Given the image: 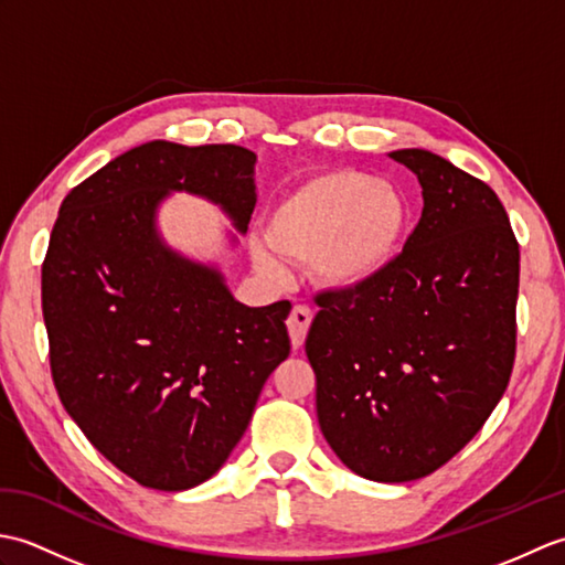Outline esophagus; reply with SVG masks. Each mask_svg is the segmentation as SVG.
<instances>
[{
    "instance_id": "esophagus-1",
    "label": "esophagus",
    "mask_w": 565,
    "mask_h": 565,
    "mask_svg": "<svg viewBox=\"0 0 565 565\" xmlns=\"http://www.w3.org/2000/svg\"><path fill=\"white\" fill-rule=\"evenodd\" d=\"M310 322H313V310H310L308 306H301V303L294 306L289 320H286V328H289L294 350H301Z\"/></svg>"
}]
</instances>
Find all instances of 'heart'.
I'll list each match as a JSON object with an SVG mask.
<instances>
[{"mask_svg":"<svg viewBox=\"0 0 565 565\" xmlns=\"http://www.w3.org/2000/svg\"><path fill=\"white\" fill-rule=\"evenodd\" d=\"M411 225V203L398 186L364 172L334 170L308 179L276 203L264 235L277 255L310 262L322 289L362 291L395 267ZM270 250L255 245L252 257L262 274L281 279L284 264Z\"/></svg>","mask_w":565,"mask_h":565,"instance_id":"obj_1","label":"heart"}]
</instances>
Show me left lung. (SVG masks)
Listing matches in <instances>:
<instances>
[{
	"label": "left lung",
	"instance_id": "left-lung-1",
	"mask_svg": "<svg viewBox=\"0 0 565 565\" xmlns=\"http://www.w3.org/2000/svg\"><path fill=\"white\" fill-rule=\"evenodd\" d=\"M388 158L417 177L423 218L381 281L316 296L306 354L332 451L369 481L405 483L459 454L508 388L520 245L481 179L429 150Z\"/></svg>",
	"mask_w": 565,
	"mask_h": 565
}]
</instances>
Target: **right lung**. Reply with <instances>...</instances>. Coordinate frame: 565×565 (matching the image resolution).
<instances>
[{"instance_id": "1", "label": "right lung", "mask_w": 565, "mask_h": 565, "mask_svg": "<svg viewBox=\"0 0 565 565\" xmlns=\"http://www.w3.org/2000/svg\"><path fill=\"white\" fill-rule=\"evenodd\" d=\"M255 162L239 146L152 140L72 189L53 225L41 271L53 383L84 437L146 488L209 481L291 352L289 301L243 306L154 225L160 201L189 191L245 233Z\"/></svg>"}]
</instances>
